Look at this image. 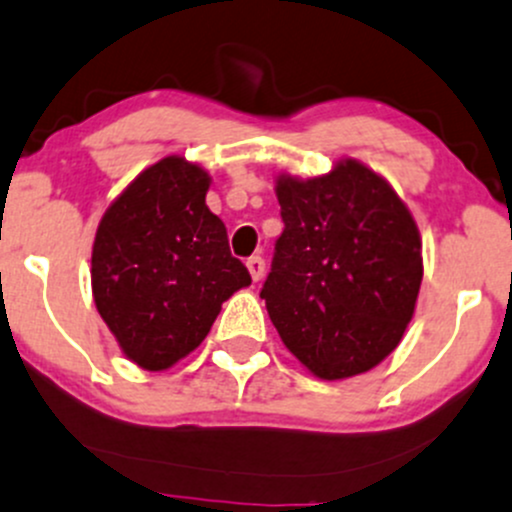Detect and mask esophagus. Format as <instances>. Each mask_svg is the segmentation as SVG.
Instances as JSON below:
<instances>
[{
    "mask_svg": "<svg viewBox=\"0 0 512 512\" xmlns=\"http://www.w3.org/2000/svg\"><path fill=\"white\" fill-rule=\"evenodd\" d=\"M246 268H249L251 278H254L258 283V280L263 278V273H266V261H263L261 256H251L249 261H246Z\"/></svg>",
    "mask_w": 512,
    "mask_h": 512,
    "instance_id": "obj_1",
    "label": "esophagus"
}]
</instances>
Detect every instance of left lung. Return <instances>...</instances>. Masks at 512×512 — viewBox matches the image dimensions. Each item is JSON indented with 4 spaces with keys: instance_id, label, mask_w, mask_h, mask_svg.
Returning <instances> with one entry per match:
<instances>
[{
    "instance_id": "left-lung-1",
    "label": "left lung",
    "mask_w": 512,
    "mask_h": 512,
    "mask_svg": "<svg viewBox=\"0 0 512 512\" xmlns=\"http://www.w3.org/2000/svg\"><path fill=\"white\" fill-rule=\"evenodd\" d=\"M283 234L261 288L283 344L337 381L400 344L422 283V241L381 175L337 163L312 180L278 178Z\"/></svg>"
}]
</instances>
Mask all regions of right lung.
<instances>
[{"instance_id":"right-lung-1","label":"right lung","mask_w":512,"mask_h":512,"mask_svg":"<svg viewBox=\"0 0 512 512\" xmlns=\"http://www.w3.org/2000/svg\"><path fill=\"white\" fill-rule=\"evenodd\" d=\"M210 175L168 156L104 212L92 246V293L124 354L163 371L202 344L222 302L251 283L227 227L205 205Z\"/></svg>"}]
</instances>
